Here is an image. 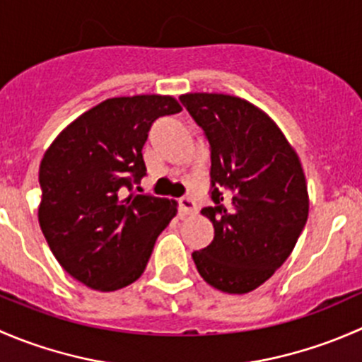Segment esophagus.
<instances>
[{
	"label": "esophagus",
	"instance_id": "34e87169",
	"mask_svg": "<svg viewBox=\"0 0 362 362\" xmlns=\"http://www.w3.org/2000/svg\"><path fill=\"white\" fill-rule=\"evenodd\" d=\"M178 208H180V214L189 215V214H192V211L196 210V203L192 202L189 196H184V198L178 199Z\"/></svg>",
	"mask_w": 362,
	"mask_h": 362
}]
</instances>
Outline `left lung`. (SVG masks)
<instances>
[{"label":"left lung","mask_w":362,"mask_h":362,"mask_svg":"<svg viewBox=\"0 0 362 362\" xmlns=\"http://www.w3.org/2000/svg\"><path fill=\"white\" fill-rule=\"evenodd\" d=\"M182 105L210 144L214 224L208 247L192 252L206 284L245 294L266 282L293 252L308 218V191L298 154L257 107L229 94L192 93Z\"/></svg>","instance_id":"left-lung-1"}]
</instances>
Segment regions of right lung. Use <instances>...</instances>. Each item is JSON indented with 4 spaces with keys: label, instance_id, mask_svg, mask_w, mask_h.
Returning <instances> with one entry per match:
<instances>
[{
    "label": "right lung",
    "instance_id": "1",
    "mask_svg": "<svg viewBox=\"0 0 362 362\" xmlns=\"http://www.w3.org/2000/svg\"><path fill=\"white\" fill-rule=\"evenodd\" d=\"M182 110L171 96L110 98L63 129L40 164L38 221L59 264L94 291H117L145 272L177 202L129 194L147 175L154 120Z\"/></svg>",
    "mask_w": 362,
    "mask_h": 362
}]
</instances>
